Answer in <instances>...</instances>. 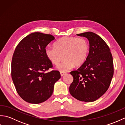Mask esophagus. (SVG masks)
<instances>
[{
  "label": "esophagus",
  "mask_w": 125,
  "mask_h": 125,
  "mask_svg": "<svg viewBox=\"0 0 125 125\" xmlns=\"http://www.w3.org/2000/svg\"><path fill=\"white\" fill-rule=\"evenodd\" d=\"M60 73H61V76H63L64 75H65V74H66V73H64V72H62V71H61L60 72Z\"/></svg>",
  "instance_id": "obj_1"
}]
</instances>
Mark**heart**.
Listing matches in <instances>:
<instances>
[{
	"label": "heart",
	"mask_w": 125,
	"mask_h": 125,
	"mask_svg": "<svg viewBox=\"0 0 125 125\" xmlns=\"http://www.w3.org/2000/svg\"><path fill=\"white\" fill-rule=\"evenodd\" d=\"M89 44L85 39L76 37L64 36L56 42L55 47H47L45 53L52 64H59L63 58L64 60L58 65L62 71H67L73 65L83 64L88 56Z\"/></svg>",
	"instance_id": "1"
}]
</instances>
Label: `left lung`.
I'll return each mask as SVG.
<instances>
[{"label": "left lung", "instance_id": "8db88e82", "mask_svg": "<svg viewBox=\"0 0 125 125\" xmlns=\"http://www.w3.org/2000/svg\"><path fill=\"white\" fill-rule=\"evenodd\" d=\"M89 41L86 61L77 70L71 71L73 81L69 87L73 97L78 100L92 102L106 92L113 76V57L104 40L91 31L77 34Z\"/></svg>", "mask_w": 125, "mask_h": 125}]
</instances>
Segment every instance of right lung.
Instances as JSON below:
<instances>
[{"instance_id": "1", "label": "right lung", "mask_w": 125, "mask_h": 125, "mask_svg": "<svg viewBox=\"0 0 125 125\" xmlns=\"http://www.w3.org/2000/svg\"><path fill=\"white\" fill-rule=\"evenodd\" d=\"M55 39L50 34H30L16 47L11 63V76L19 95L31 104L44 102L52 95L55 83L61 78L45 53L46 47Z\"/></svg>"}]
</instances>
